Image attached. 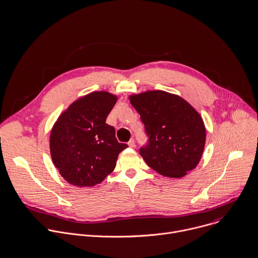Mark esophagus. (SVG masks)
Here are the masks:
<instances>
[{"label":"esophagus","instance_id":"obj_1","mask_svg":"<svg viewBox=\"0 0 258 258\" xmlns=\"http://www.w3.org/2000/svg\"><path fill=\"white\" fill-rule=\"evenodd\" d=\"M128 146H129L130 148H135V141H134L133 138L130 139V141L128 142Z\"/></svg>","mask_w":258,"mask_h":258}]
</instances>
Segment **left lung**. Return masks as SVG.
Here are the masks:
<instances>
[{
  "label": "left lung",
  "mask_w": 258,
  "mask_h": 258,
  "mask_svg": "<svg viewBox=\"0 0 258 258\" xmlns=\"http://www.w3.org/2000/svg\"><path fill=\"white\" fill-rule=\"evenodd\" d=\"M145 124L149 142L139 151L163 176L180 178L195 169L204 152L206 128L200 113L183 98L162 90L129 96Z\"/></svg>",
  "instance_id": "8db88e82"
}]
</instances>
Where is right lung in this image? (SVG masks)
I'll return each mask as SVG.
<instances>
[{
  "label": "right lung",
  "mask_w": 258,
  "mask_h": 258,
  "mask_svg": "<svg viewBox=\"0 0 258 258\" xmlns=\"http://www.w3.org/2000/svg\"><path fill=\"white\" fill-rule=\"evenodd\" d=\"M117 95L95 91L74 101L57 119L50 134L54 166L69 183L84 187L102 182L110 174L119 154L128 148L116 138L106 117Z\"/></svg>",
  "instance_id": "obj_1"
}]
</instances>
